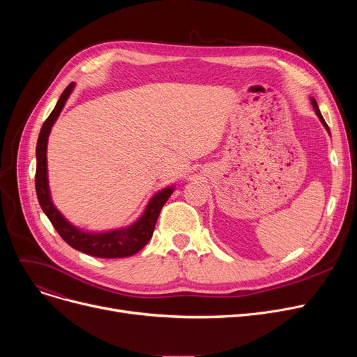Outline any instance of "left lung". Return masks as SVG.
<instances>
[{"instance_id": "obj_1", "label": "left lung", "mask_w": 357, "mask_h": 357, "mask_svg": "<svg viewBox=\"0 0 357 357\" xmlns=\"http://www.w3.org/2000/svg\"><path fill=\"white\" fill-rule=\"evenodd\" d=\"M310 102H311V105H312V108H314V111H315V114H317V117L320 119V121H321V124L324 126V128L327 130V133L331 136V133H330V128H328V126H327V123L324 121V119H323V116H321V111H320V108H318V104H317V101H315V98H312V97H310Z\"/></svg>"}]
</instances>
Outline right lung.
<instances>
[{"label": "right lung", "mask_w": 357, "mask_h": 357, "mask_svg": "<svg viewBox=\"0 0 357 357\" xmlns=\"http://www.w3.org/2000/svg\"><path fill=\"white\" fill-rule=\"evenodd\" d=\"M75 84H69L68 88L62 92L61 98L56 102L53 111L47 120L43 123L36 146V192L43 213L47 215L53 224L54 230L61 234V237L73 249L82 253L96 257L114 259V257H127L142 250L147 241L152 238L153 230L159 213L165 202L169 199L175 191V185L166 186V188L158 191L149 199L142 215L131 222L130 226L107 230V231H86L79 229L68 221L65 215L56 208L53 204L50 188H49V175H47V142L53 124L61 116V112L70 97Z\"/></svg>", "instance_id": "obj_1"}]
</instances>
